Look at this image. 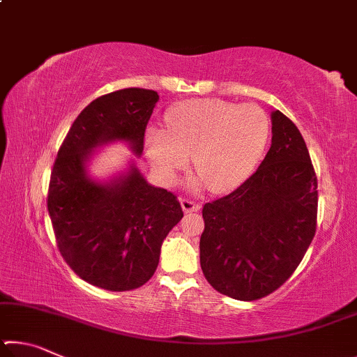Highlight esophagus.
<instances>
[{
    "instance_id": "esophagus-1",
    "label": "esophagus",
    "mask_w": 357,
    "mask_h": 357,
    "mask_svg": "<svg viewBox=\"0 0 357 357\" xmlns=\"http://www.w3.org/2000/svg\"><path fill=\"white\" fill-rule=\"evenodd\" d=\"M181 206H183L184 213H197V211H200L202 204L190 200V198H181Z\"/></svg>"
}]
</instances>
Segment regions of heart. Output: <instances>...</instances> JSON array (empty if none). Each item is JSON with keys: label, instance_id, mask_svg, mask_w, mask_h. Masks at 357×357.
<instances>
[{"label": "heart", "instance_id": "obj_1", "mask_svg": "<svg viewBox=\"0 0 357 357\" xmlns=\"http://www.w3.org/2000/svg\"><path fill=\"white\" fill-rule=\"evenodd\" d=\"M269 119L255 105L220 99H189L168 110L165 129L146 130V154L172 183L190 155L193 170L215 193L228 192L249 178L263 154Z\"/></svg>", "mask_w": 357, "mask_h": 357}]
</instances>
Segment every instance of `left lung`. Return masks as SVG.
<instances>
[{"label":"left lung","instance_id":"1","mask_svg":"<svg viewBox=\"0 0 357 357\" xmlns=\"http://www.w3.org/2000/svg\"><path fill=\"white\" fill-rule=\"evenodd\" d=\"M273 140L258 170L203 206L200 264L211 287L255 301L282 287L317 231L318 183L299 129L271 113Z\"/></svg>","mask_w":357,"mask_h":357}]
</instances>
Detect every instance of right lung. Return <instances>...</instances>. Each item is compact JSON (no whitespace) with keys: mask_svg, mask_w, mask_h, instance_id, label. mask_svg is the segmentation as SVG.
Returning <instances> with one entry per match:
<instances>
[{"mask_svg":"<svg viewBox=\"0 0 357 357\" xmlns=\"http://www.w3.org/2000/svg\"><path fill=\"white\" fill-rule=\"evenodd\" d=\"M157 100L159 94L143 88L100 96L78 114L53 164L47 208L59 253L80 279L108 291L144 285L162 243L184 215L176 195L148 184L135 164L107 183L88 174L102 144L126 142L143 153Z\"/></svg>","mask_w":357,"mask_h":357,"instance_id":"1","label":"right lung"}]
</instances>
